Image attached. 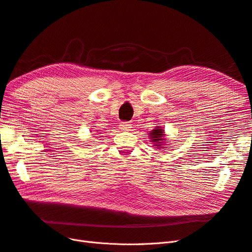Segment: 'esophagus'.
Masks as SVG:
<instances>
[{
    "mask_svg": "<svg viewBox=\"0 0 252 252\" xmlns=\"http://www.w3.org/2000/svg\"><path fill=\"white\" fill-rule=\"evenodd\" d=\"M120 128L122 130H129V128H131V125L128 123V122H121Z\"/></svg>",
    "mask_w": 252,
    "mask_h": 252,
    "instance_id": "1",
    "label": "esophagus"
}]
</instances>
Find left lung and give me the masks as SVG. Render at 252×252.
Returning a JSON list of instances; mask_svg holds the SVG:
<instances>
[{
    "instance_id": "8db88e82",
    "label": "left lung",
    "mask_w": 252,
    "mask_h": 252,
    "mask_svg": "<svg viewBox=\"0 0 252 252\" xmlns=\"http://www.w3.org/2000/svg\"><path fill=\"white\" fill-rule=\"evenodd\" d=\"M163 135H164L163 129H159L158 127L156 128L155 130H152V132H150V138L152 139V142L158 143V144H161V142L159 141H163ZM157 146L159 147L161 145H157Z\"/></svg>"
}]
</instances>
